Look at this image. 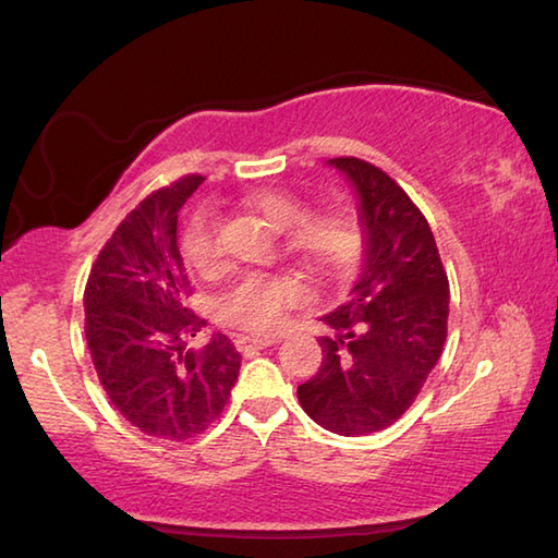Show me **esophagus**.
Wrapping results in <instances>:
<instances>
[{
  "label": "esophagus",
  "instance_id": "34e87169",
  "mask_svg": "<svg viewBox=\"0 0 558 558\" xmlns=\"http://www.w3.org/2000/svg\"><path fill=\"white\" fill-rule=\"evenodd\" d=\"M276 343L272 336H239L236 338V348L239 351H256V348H268Z\"/></svg>",
  "mask_w": 558,
  "mask_h": 558
}]
</instances>
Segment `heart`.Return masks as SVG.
<instances>
[{
    "label": "heart",
    "mask_w": 558,
    "mask_h": 558,
    "mask_svg": "<svg viewBox=\"0 0 558 558\" xmlns=\"http://www.w3.org/2000/svg\"><path fill=\"white\" fill-rule=\"evenodd\" d=\"M246 205L270 227L286 229L288 254L312 276H333L355 254V227L343 213H307L298 195L288 191H256L246 195ZM179 246L185 266L201 276H210L220 268L213 210L201 207L185 220ZM298 282L286 276H246L217 300V316L239 329L266 333L276 329L282 312L298 302Z\"/></svg>",
    "instance_id": "b5f03b06"
}]
</instances>
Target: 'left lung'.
Returning <instances> with one entry per match:
<instances>
[{
	"label": "left lung",
	"mask_w": 558,
	"mask_h": 558,
	"mask_svg": "<svg viewBox=\"0 0 558 558\" xmlns=\"http://www.w3.org/2000/svg\"><path fill=\"white\" fill-rule=\"evenodd\" d=\"M357 195L365 258L345 302L324 314L322 367L298 387L322 428L367 435L387 428L418 397L447 336L450 286L423 213L385 171L355 157L326 161Z\"/></svg>",
	"instance_id": "1"
}]
</instances>
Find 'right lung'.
Returning a JSON list of instances; mask_svg holds the SVG:
<instances>
[{
  "label": "right lung",
  "mask_w": 558,
  "mask_h": 558,
  "mask_svg": "<svg viewBox=\"0 0 558 558\" xmlns=\"http://www.w3.org/2000/svg\"><path fill=\"white\" fill-rule=\"evenodd\" d=\"M183 177L142 201L108 239L84 290L86 343L108 399L145 435L185 440L203 433L232 391L242 355L225 333L203 351L183 336L203 324L183 307L179 210L203 183Z\"/></svg>",
  "instance_id": "1"
}]
</instances>
